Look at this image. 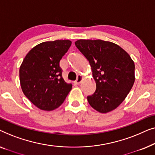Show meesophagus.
<instances>
[{"mask_svg":"<svg viewBox=\"0 0 155 155\" xmlns=\"http://www.w3.org/2000/svg\"><path fill=\"white\" fill-rule=\"evenodd\" d=\"M82 80H83V77H82V76H81V75H78L77 80L75 81L74 83H75L76 84L78 85V84H81V82L82 81Z\"/></svg>","mask_w":155,"mask_h":155,"instance_id":"34e87169","label":"esophagus"}]
</instances>
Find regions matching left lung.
<instances>
[{
	"label": "left lung",
	"mask_w": 155,
	"mask_h": 155,
	"mask_svg": "<svg viewBox=\"0 0 155 155\" xmlns=\"http://www.w3.org/2000/svg\"><path fill=\"white\" fill-rule=\"evenodd\" d=\"M90 63L96 90L87 97L88 103L100 113L119 106L135 81V64L130 55L118 45L102 40L80 39L75 42Z\"/></svg>",
	"instance_id": "8db88e82"
}]
</instances>
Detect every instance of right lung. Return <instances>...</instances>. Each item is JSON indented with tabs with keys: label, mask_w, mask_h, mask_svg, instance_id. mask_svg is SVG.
Returning <instances> with one entry per match:
<instances>
[{
	"label": "right lung",
	"mask_w": 155,
	"mask_h": 155,
	"mask_svg": "<svg viewBox=\"0 0 155 155\" xmlns=\"http://www.w3.org/2000/svg\"><path fill=\"white\" fill-rule=\"evenodd\" d=\"M71 45L69 40L45 41L34 47L19 67V80L25 96L35 106L52 111L64 101L72 85L62 77L60 61Z\"/></svg>",
	"instance_id": "add662e5"
}]
</instances>
